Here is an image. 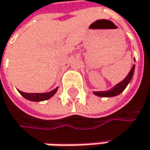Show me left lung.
<instances>
[{
    "label": "left lung",
    "mask_w": 150,
    "mask_h": 150,
    "mask_svg": "<svg viewBox=\"0 0 150 150\" xmlns=\"http://www.w3.org/2000/svg\"><path fill=\"white\" fill-rule=\"evenodd\" d=\"M134 69H135V65H133V67H131L126 78L123 81L119 83L118 84H116L112 89L109 90V91H105V92H93V93L97 96H100V97H112V96H116V95L120 94V93L124 91V89L127 87V85L130 82L132 76H133Z\"/></svg>",
    "instance_id": "obj_1"
}]
</instances>
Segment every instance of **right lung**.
Here are the masks:
<instances>
[{
  "label": "right lung",
  "mask_w": 150,
  "mask_h": 150,
  "mask_svg": "<svg viewBox=\"0 0 150 150\" xmlns=\"http://www.w3.org/2000/svg\"><path fill=\"white\" fill-rule=\"evenodd\" d=\"M57 88H56L55 90L51 92L44 93H23L21 91H19V92L27 100H30L32 102H41V101H45L51 98L57 93Z\"/></svg>",
  "instance_id": "right-lung-1"
}]
</instances>
